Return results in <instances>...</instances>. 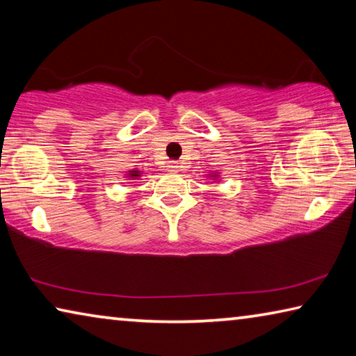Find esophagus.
I'll return each instance as SVG.
<instances>
[{"label":"esophagus","mask_w":356,"mask_h":356,"mask_svg":"<svg viewBox=\"0 0 356 356\" xmlns=\"http://www.w3.org/2000/svg\"><path fill=\"white\" fill-rule=\"evenodd\" d=\"M168 168H170V171H179V168H180V165H179V161H170V163H168Z\"/></svg>","instance_id":"esophagus-1"}]
</instances>
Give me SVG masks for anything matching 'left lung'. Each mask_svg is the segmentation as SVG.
Segmentation results:
<instances>
[{
  "label": "left lung",
  "mask_w": 356,
  "mask_h": 356,
  "mask_svg": "<svg viewBox=\"0 0 356 356\" xmlns=\"http://www.w3.org/2000/svg\"><path fill=\"white\" fill-rule=\"evenodd\" d=\"M207 177H210L213 180V182H218V179H220V172H216V171H213V172H210V174H207Z\"/></svg>",
  "instance_id": "obj_1"
}]
</instances>
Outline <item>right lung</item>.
<instances>
[{
  "mask_svg": "<svg viewBox=\"0 0 356 356\" xmlns=\"http://www.w3.org/2000/svg\"><path fill=\"white\" fill-rule=\"evenodd\" d=\"M144 171H140V170H134V171H129L127 174H125V177H127L129 180H135V179H140L143 177Z\"/></svg>",
  "mask_w": 356,
  "mask_h": 356,
  "instance_id": "add662e5",
  "label": "right lung"
}]
</instances>
